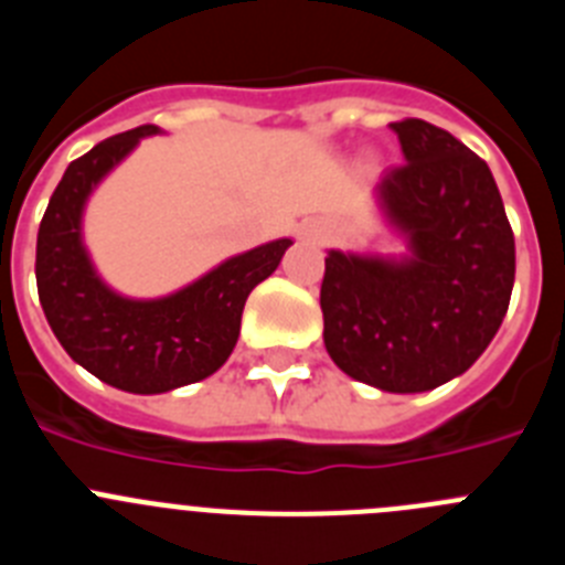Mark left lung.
Returning a JSON list of instances; mask_svg holds the SVG:
<instances>
[{"mask_svg":"<svg viewBox=\"0 0 565 565\" xmlns=\"http://www.w3.org/2000/svg\"><path fill=\"white\" fill-rule=\"evenodd\" d=\"M404 161L376 183L404 257L328 252L319 306L339 371L424 393L472 367L515 286V237L487 163L422 118L391 124Z\"/></svg>","mask_w":565,"mask_h":565,"instance_id":"1","label":"left lung"}]
</instances>
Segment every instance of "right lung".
<instances>
[{"instance_id": "1", "label": "right lung", "mask_w": 565, "mask_h": 565, "mask_svg": "<svg viewBox=\"0 0 565 565\" xmlns=\"http://www.w3.org/2000/svg\"><path fill=\"white\" fill-rule=\"evenodd\" d=\"M158 132L147 124L113 135L70 163L36 239L39 302L64 351L102 382L141 396L201 382L223 367L237 344L248 294L277 271L291 246L282 237L228 257L169 297L115 294L82 243L84 203L141 138Z\"/></svg>"}]
</instances>
